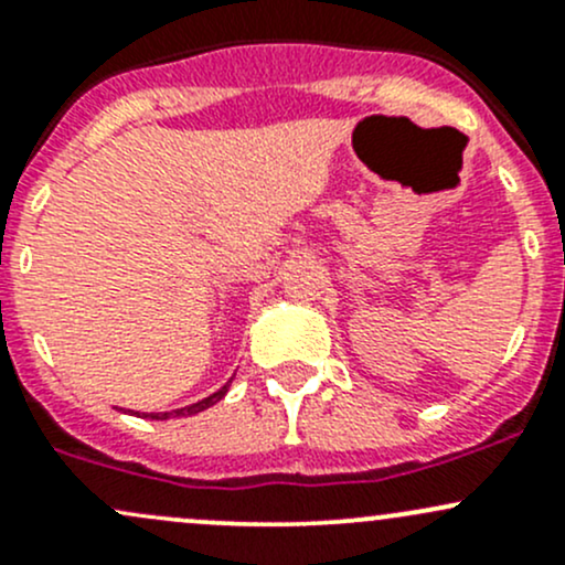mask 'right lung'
Instances as JSON below:
<instances>
[{
	"label": "right lung",
	"instance_id": "right-lung-1",
	"mask_svg": "<svg viewBox=\"0 0 565 565\" xmlns=\"http://www.w3.org/2000/svg\"><path fill=\"white\" fill-rule=\"evenodd\" d=\"M232 380H234V377H232ZM232 380H228L226 385L221 387V391H215V393H212V396L202 398V402H196V404H191V406H183V409H172V412H150V415H142V417H150V420H169V417L196 415V412H204V409H207V406H212V404L221 402V398L226 396V393H228V385H232Z\"/></svg>",
	"mask_w": 565,
	"mask_h": 565
}]
</instances>
